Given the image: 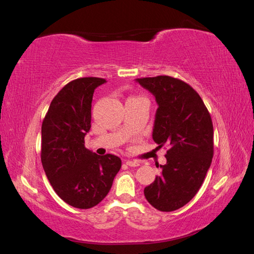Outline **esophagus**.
I'll return each mask as SVG.
<instances>
[{
    "instance_id": "1",
    "label": "esophagus",
    "mask_w": 254,
    "mask_h": 254,
    "mask_svg": "<svg viewBox=\"0 0 254 254\" xmlns=\"http://www.w3.org/2000/svg\"><path fill=\"white\" fill-rule=\"evenodd\" d=\"M126 163H127V166H128V167H138V166H139V162H138V161L127 160Z\"/></svg>"
}]
</instances>
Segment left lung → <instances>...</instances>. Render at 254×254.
I'll list each match as a JSON object with an SVG mask.
<instances>
[{"mask_svg":"<svg viewBox=\"0 0 254 254\" xmlns=\"http://www.w3.org/2000/svg\"><path fill=\"white\" fill-rule=\"evenodd\" d=\"M156 97L152 138L167 146V163L144 194L152 207H184L201 187L213 158V125L203 100L186 82L169 75L136 79ZM158 168V167H157Z\"/></svg>","mask_w":254,"mask_h":254,"instance_id":"1","label":"left lung"}]
</instances>
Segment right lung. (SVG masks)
<instances>
[{
	"mask_svg": "<svg viewBox=\"0 0 254 254\" xmlns=\"http://www.w3.org/2000/svg\"><path fill=\"white\" fill-rule=\"evenodd\" d=\"M105 82L95 76L69 82L53 98L42 123L41 161L45 174L58 196L78 209L102 201L121 168L119 157L98 156L84 146L94 90Z\"/></svg>",
	"mask_w": 254,
	"mask_h": 254,
	"instance_id": "1",
	"label": "right lung"
}]
</instances>
